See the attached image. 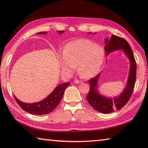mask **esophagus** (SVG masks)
<instances>
[{"mask_svg":"<svg viewBox=\"0 0 148 148\" xmlns=\"http://www.w3.org/2000/svg\"><path fill=\"white\" fill-rule=\"evenodd\" d=\"M74 82L75 84H79V83H81L82 81H80V80H78L77 79H74Z\"/></svg>","mask_w":148,"mask_h":148,"instance_id":"esophagus-1","label":"esophagus"}]
</instances>
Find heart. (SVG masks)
<instances>
[{"label": "heart", "instance_id": "b5f03b06", "mask_svg": "<svg viewBox=\"0 0 148 148\" xmlns=\"http://www.w3.org/2000/svg\"><path fill=\"white\" fill-rule=\"evenodd\" d=\"M60 59V66L65 73H72L78 65L82 76L89 77L99 72L104 59L102 47L90 40L79 39L66 44Z\"/></svg>", "mask_w": 148, "mask_h": 148}]
</instances>
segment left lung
<instances>
[{"label": "left lung", "mask_w": 148, "mask_h": 148, "mask_svg": "<svg viewBox=\"0 0 148 148\" xmlns=\"http://www.w3.org/2000/svg\"><path fill=\"white\" fill-rule=\"evenodd\" d=\"M105 51L106 55L116 50L123 49L131 62L129 76L126 87L119 97L114 99L102 96L97 91V84L100 74L89 80L90 89L87 97V101L97 111L104 114H108L114 112L115 110H120L129 101L136 81V63L133 52L126 40L112 34L111 38L105 39Z\"/></svg>", "instance_id": "obj_1"}]
</instances>
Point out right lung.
Here are the masks:
<instances>
[{
  "label": "right lung",
  "mask_w": 148,
  "mask_h": 148,
  "mask_svg": "<svg viewBox=\"0 0 148 148\" xmlns=\"http://www.w3.org/2000/svg\"><path fill=\"white\" fill-rule=\"evenodd\" d=\"M59 34L63 33L64 31H58ZM46 32H40L38 34H46ZM70 85L69 82L64 83L59 85L53 90L51 94L48 95L46 99L38 102L28 104L21 102L17 99L14 95V98L16 99L20 107L25 111L29 114L34 115H44L47 114L51 112L59 104L60 101L63 96L64 89Z\"/></svg>",
  "instance_id": "1"
}]
</instances>
